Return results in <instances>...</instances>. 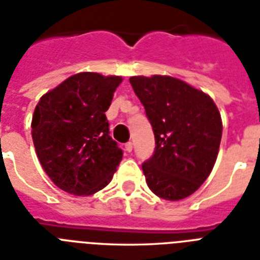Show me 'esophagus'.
Here are the masks:
<instances>
[{
	"label": "esophagus",
	"instance_id": "34e87169",
	"mask_svg": "<svg viewBox=\"0 0 260 260\" xmlns=\"http://www.w3.org/2000/svg\"><path fill=\"white\" fill-rule=\"evenodd\" d=\"M132 148H134V146H132V143L128 142L125 144V151L126 152H132Z\"/></svg>",
	"mask_w": 260,
	"mask_h": 260
}]
</instances>
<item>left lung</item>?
<instances>
[{"mask_svg": "<svg viewBox=\"0 0 260 260\" xmlns=\"http://www.w3.org/2000/svg\"><path fill=\"white\" fill-rule=\"evenodd\" d=\"M155 135V150L142 165L158 197H189L209 177L221 142V116L208 94L173 77L129 78Z\"/></svg>", "mask_w": 260, "mask_h": 260, "instance_id": "8db88e82", "label": "left lung"}]
</instances>
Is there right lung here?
I'll return each instance as SVG.
<instances>
[{
    "instance_id": "1",
    "label": "right lung",
    "mask_w": 260,
    "mask_h": 260,
    "mask_svg": "<svg viewBox=\"0 0 260 260\" xmlns=\"http://www.w3.org/2000/svg\"><path fill=\"white\" fill-rule=\"evenodd\" d=\"M120 77L79 73L40 98L32 139L42 167L59 189L90 196L104 189L122 159L105 112Z\"/></svg>"
}]
</instances>
